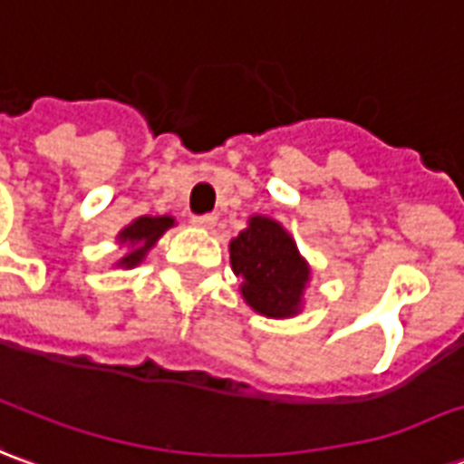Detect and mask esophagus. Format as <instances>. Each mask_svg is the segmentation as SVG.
<instances>
[{
    "mask_svg": "<svg viewBox=\"0 0 464 464\" xmlns=\"http://www.w3.org/2000/svg\"><path fill=\"white\" fill-rule=\"evenodd\" d=\"M192 225L202 227V229H212L217 225V217L215 215H195L192 217Z\"/></svg>",
    "mask_w": 464,
    "mask_h": 464,
    "instance_id": "esophagus-1",
    "label": "esophagus"
}]
</instances>
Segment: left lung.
<instances>
[{
	"label": "left lung",
	"mask_w": 464,
	"mask_h": 464,
	"mask_svg": "<svg viewBox=\"0 0 464 464\" xmlns=\"http://www.w3.org/2000/svg\"><path fill=\"white\" fill-rule=\"evenodd\" d=\"M229 262L242 277V297L265 317H292L302 307L310 265L285 227L269 217H249L247 229L229 242Z\"/></svg>",
	"instance_id": "8db88e82"
}]
</instances>
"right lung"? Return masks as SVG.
<instances>
[{
    "instance_id": "1",
    "label": "right lung",
    "mask_w": 464,
    "mask_h": 464,
    "mask_svg": "<svg viewBox=\"0 0 464 464\" xmlns=\"http://www.w3.org/2000/svg\"><path fill=\"white\" fill-rule=\"evenodd\" d=\"M174 225L172 217H137L134 222L124 227L120 232V245H127V255L117 262V267L132 269L137 267L147 252L157 245V239Z\"/></svg>"
}]
</instances>
